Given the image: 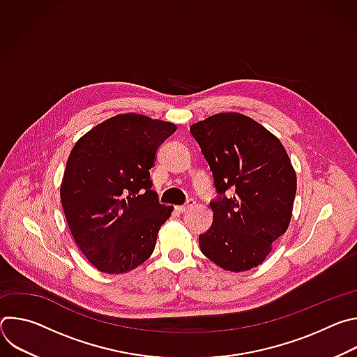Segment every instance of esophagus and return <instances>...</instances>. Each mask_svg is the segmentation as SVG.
Instances as JSON below:
<instances>
[{
    "instance_id": "34e87169",
    "label": "esophagus",
    "mask_w": 357,
    "mask_h": 357,
    "mask_svg": "<svg viewBox=\"0 0 357 357\" xmlns=\"http://www.w3.org/2000/svg\"><path fill=\"white\" fill-rule=\"evenodd\" d=\"M195 200L193 199H188V202L185 203V205H181V206H176L175 209L178 211V212H181V213H183V212H186V211H189L190 208H193L195 206Z\"/></svg>"
}]
</instances>
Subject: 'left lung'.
Segmentation results:
<instances>
[{"mask_svg":"<svg viewBox=\"0 0 357 357\" xmlns=\"http://www.w3.org/2000/svg\"><path fill=\"white\" fill-rule=\"evenodd\" d=\"M218 192L213 223L199 234L202 252L229 271L261 264L289 225L296 175L280 139L238 113H222L190 127Z\"/></svg>","mask_w":357,"mask_h":357,"instance_id":"obj_1","label":"left lung"}]
</instances>
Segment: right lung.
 Wrapping results in <instances>:
<instances>
[{
	"instance_id": "add662e5",
	"label": "right lung",
	"mask_w": 357,
	"mask_h": 357,
	"mask_svg": "<svg viewBox=\"0 0 357 357\" xmlns=\"http://www.w3.org/2000/svg\"><path fill=\"white\" fill-rule=\"evenodd\" d=\"M172 123L120 114L91 128L73 146L61 199L72 236L101 273L137 268L155 248L174 206L161 205L149 169Z\"/></svg>"
}]
</instances>
